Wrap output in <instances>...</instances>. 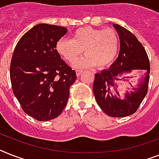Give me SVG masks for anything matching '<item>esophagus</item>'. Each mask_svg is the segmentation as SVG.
I'll list each match as a JSON object with an SVG mask.
<instances>
[{"instance_id": "obj_1", "label": "esophagus", "mask_w": 159, "mask_h": 159, "mask_svg": "<svg viewBox=\"0 0 159 159\" xmlns=\"http://www.w3.org/2000/svg\"><path fill=\"white\" fill-rule=\"evenodd\" d=\"M75 72H76V75L77 76H80L81 74H82L83 70H75Z\"/></svg>"}]
</instances>
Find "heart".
<instances>
[{"label":"heart","instance_id":"obj_1","mask_svg":"<svg viewBox=\"0 0 159 159\" xmlns=\"http://www.w3.org/2000/svg\"><path fill=\"white\" fill-rule=\"evenodd\" d=\"M56 50L68 63H73L84 51L85 55L78 61L76 67L96 65L106 67L112 63L119 51V37L111 28L98 29L81 27L72 34V39L61 38L56 44Z\"/></svg>","mask_w":159,"mask_h":159}]
</instances>
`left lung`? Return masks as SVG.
<instances>
[{"label": "left lung", "mask_w": 159, "mask_h": 159, "mask_svg": "<svg viewBox=\"0 0 159 159\" xmlns=\"http://www.w3.org/2000/svg\"><path fill=\"white\" fill-rule=\"evenodd\" d=\"M119 34L120 40V51L119 57L109 70H102L95 75L93 83V93L98 106L106 115L111 117H126L134 114L145 98L148 92L150 66L145 48L137 38L128 29L119 24H113ZM133 70H145L147 73L144 80L137 88L133 87L134 91L125 94L121 100L112 95L113 89L117 85V78L124 72ZM130 78L124 77V79ZM116 93L119 95L116 89Z\"/></svg>", "instance_id": "left-lung-1"}]
</instances>
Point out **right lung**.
<instances>
[{"label": "right lung", "instance_id": "1", "mask_svg": "<svg viewBox=\"0 0 159 159\" xmlns=\"http://www.w3.org/2000/svg\"><path fill=\"white\" fill-rule=\"evenodd\" d=\"M66 27L40 23L18 40L10 62L14 96L26 114L38 121L57 118L67 104L74 70L61 59L56 44Z\"/></svg>", "mask_w": 159, "mask_h": 159}]
</instances>
